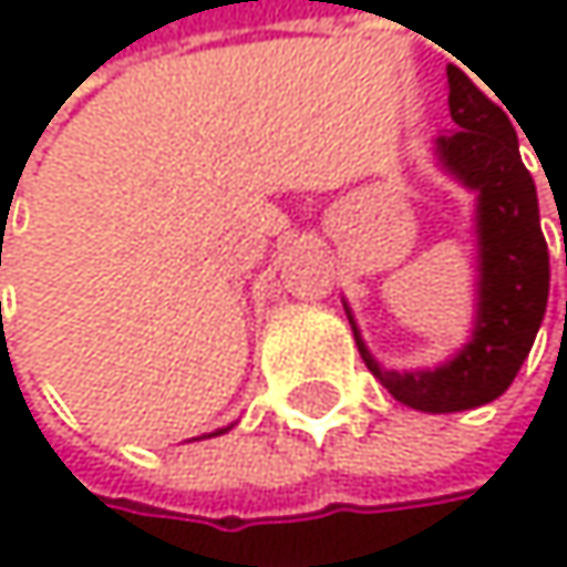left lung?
<instances>
[{
	"label": "left lung",
	"mask_w": 567,
	"mask_h": 567,
	"mask_svg": "<svg viewBox=\"0 0 567 567\" xmlns=\"http://www.w3.org/2000/svg\"><path fill=\"white\" fill-rule=\"evenodd\" d=\"M450 78L453 131L433 141L436 164L476 193V315L470 341L436 368L394 371L368 351L344 301L358 351L388 394L423 413L483 406L509 391L528 358L548 305V246L538 223L535 179L518 157V137L503 111L456 64Z\"/></svg>",
	"instance_id": "left-lung-1"
}]
</instances>
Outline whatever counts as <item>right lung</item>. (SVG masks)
I'll use <instances>...</instances> for the list:
<instances>
[{"label": "right lung", "instance_id": "add662e5", "mask_svg": "<svg viewBox=\"0 0 567 567\" xmlns=\"http://www.w3.org/2000/svg\"><path fill=\"white\" fill-rule=\"evenodd\" d=\"M226 430H233V423H229V426H219L216 433H203V436H196V440H209V436H219V433H226Z\"/></svg>", "mask_w": 567, "mask_h": 567}]
</instances>
